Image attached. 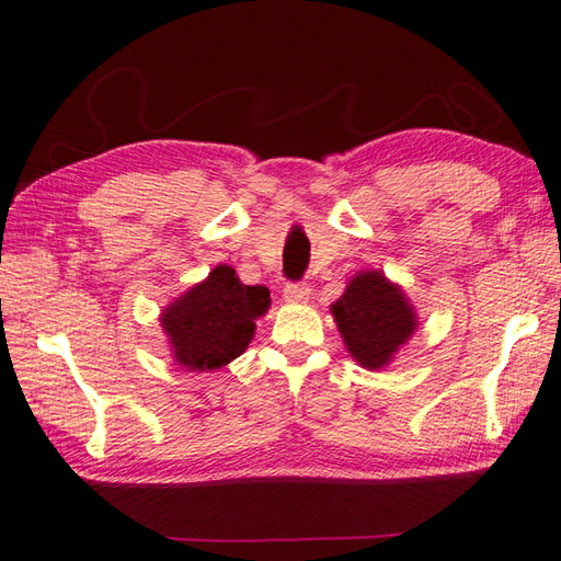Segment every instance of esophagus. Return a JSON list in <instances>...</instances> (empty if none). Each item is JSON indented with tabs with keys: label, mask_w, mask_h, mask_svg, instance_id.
Returning <instances> with one entry per match:
<instances>
[{
	"label": "esophagus",
	"mask_w": 561,
	"mask_h": 561,
	"mask_svg": "<svg viewBox=\"0 0 561 561\" xmlns=\"http://www.w3.org/2000/svg\"><path fill=\"white\" fill-rule=\"evenodd\" d=\"M309 285L307 283H302V280H293V283H285V288H283V297L288 302H307L309 300Z\"/></svg>",
	"instance_id": "obj_1"
}]
</instances>
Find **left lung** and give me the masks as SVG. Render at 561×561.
Instances as JSON below:
<instances>
[{"label": "left lung", "mask_w": 561, "mask_h": 561, "mask_svg": "<svg viewBox=\"0 0 561 561\" xmlns=\"http://www.w3.org/2000/svg\"><path fill=\"white\" fill-rule=\"evenodd\" d=\"M333 317L347 351L367 369H381L415 331L413 307L377 271L357 273L333 305Z\"/></svg>", "instance_id": "8db88e82"}]
</instances>
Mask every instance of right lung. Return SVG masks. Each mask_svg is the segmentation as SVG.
Listing matches in <instances>:
<instances>
[{"label": "right lung", "instance_id": "add662e5", "mask_svg": "<svg viewBox=\"0 0 561 561\" xmlns=\"http://www.w3.org/2000/svg\"><path fill=\"white\" fill-rule=\"evenodd\" d=\"M268 297V288L244 285L230 266L210 271L160 319L178 363L206 371L240 357L252 341L256 317L271 305Z\"/></svg>", "mask_w": 561, "mask_h": 561}]
</instances>
